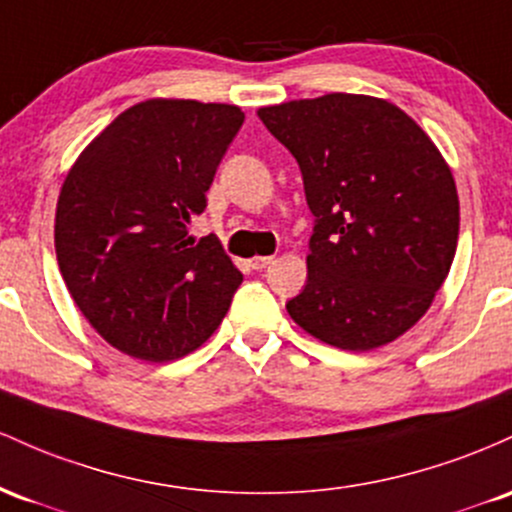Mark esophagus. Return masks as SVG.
Instances as JSON below:
<instances>
[{"mask_svg":"<svg viewBox=\"0 0 512 512\" xmlns=\"http://www.w3.org/2000/svg\"><path fill=\"white\" fill-rule=\"evenodd\" d=\"M271 263H273V256H256V258H251L249 266L254 268V271H263V268L271 266Z\"/></svg>","mask_w":512,"mask_h":512,"instance_id":"1","label":"esophagus"}]
</instances>
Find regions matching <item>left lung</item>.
<instances>
[{
  "label": "left lung",
  "mask_w": 512,
  "mask_h": 512,
  "mask_svg": "<svg viewBox=\"0 0 512 512\" xmlns=\"http://www.w3.org/2000/svg\"><path fill=\"white\" fill-rule=\"evenodd\" d=\"M258 118L300 164L314 215L290 317L343 350L399 338L428 312L457 249V188L438 147L372 96L300 99Z\"/></svg>",
  "instance_id": "1"
}]
</instances>
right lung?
<instances>
[{
    "instance_id": "right-lung-1",
    "label": "right lung",
    "mask_w": 512,
    "mask_h": 512,
    "mask_svg": "<svg viewBox=\"0 0 512 512\" xmlns=\"http://www.w3.org/2000/svg\"><path fill=\"white\" fill-rule=\"evenodd\" d=\"M244 113L152 99L84 149L62 183L55 251L72 300L111 346L164 363L225 319L241 273L220 239L188 237Z\"/></svg>"
}]
</instances>
